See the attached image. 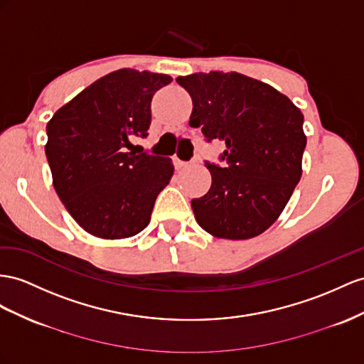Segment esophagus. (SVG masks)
I'll list each match as a JSON object with an SVG mask.
<instances>
[{"instance_id":"esophagus-1","label":"esophagus","mask_w":364,"mask_h":364,"mask_svg":"<svg viewBox=\"0 0 364 364\" xmlns=\"http://www.w3.org/2000/svg\"><path fill=\"white\" fill-rule=\"evenodd\" d=\"M172 161H173V166H175V169H184L186 166H188V163L186 161H183V160H180L178 156H173L172 158Z\"/></svg>"}]
</instances>
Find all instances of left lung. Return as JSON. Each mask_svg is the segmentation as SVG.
Listing matches in <instances>:
<instances>
[{
	"label": "left lung",
	"mask_w": 364,
	"mask_h": 364,
	"mask_svg": "<svg viewBox=\"0 0 364 364\" xmlns=\"http://www.w3.org/2000/svg\"><path fill=\"white\" fill-rule=\"evenodd\" d=\"M176 82L189 92V124L220 139L223 167L206 161L209 192L191 201L210 235L249 240L271 228L301 178L303 114L283 93L238 72L192 73Z\"/></svg>",
	"instance_id": "left-lung-1"
}]
</instances>
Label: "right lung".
Listing matches in <instances>:
<instances>
[{
    "label": "right lung",
    "instance_id": "1",
    "mask_svg": "<svg viewBox=\"0 0 364 364\" xmlns=\"http://www.w3.org/2000/svg\"><path fill=\"white\" fill-rule=\"evenodd\" d=\"M172 81L164 73L119 69L55 112L44 151L64 208L90 235L129 238L151 221L155 200L173 175L171 158L126 152L146 136L151 101Z\"/></svg>",
    "mask_w": 364,
    "mask_h": 364
}]
</instances>
